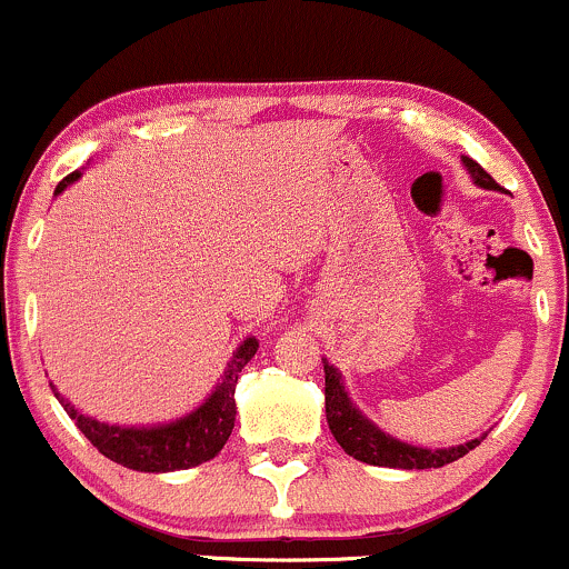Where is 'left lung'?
Instances as JSON below:
<instances>
[{"instance_id":"obj_1","label":"left lung","mask_w":569,"mask_h":569,"mask_svg":"<svg viewBox=\"0 0 569 569\" xmlns=\"http://www.w3.org/2000/svg\"><path fill=\"white\" fill-rule=\"evenodd\" d=\"M462 163H466L468 174L473 178V183L482 186V189L496 191L499 183L479 167L477 161L462 156ZM326 372V419L328 427H331L333 438H337L339 447L350 455V458L370 462V466H383V468H406V471H413V468H441L447 462L460 460L462 455L471 452L473 447L482 443V438H473V441L460 443V447L449 449H421L411 447L406 441H397V438L386 436L380 427H375L359 408L350 402L348 391H345L342 375L333 365L323 361Z\"/></svg>"}]
</instances>
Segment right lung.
<instances>
[{"label": "right lung", "instance_id": "add662e5", "mask_svg": "<svg viewBox=\"0 0 569 569\" xmlns=\"http://www.w3.org/2000/svg\"><path fill=\"white\" fill-rule=\"evenodd\" d=\"M81 172H70L54 194H62L73 180H79ZM257 342L254 337H246L241 348L232 353L230 365H227L221 383L210 391L208 400L197 408V411L186 413L183 419H174L169 425L156 427H120L98 421L92 416L76 411L73 406L54 389V397L66 413L76 421L87 441L103 455V458L120 462V466L133 468V471L163 473V471H183V468H194L199 462L213 460L221 452V447L230 438L232 427H236V383L238 372L254 359Z\"/></svg>", "mask_w": 569, "mask_h": 569}]
</instances>
